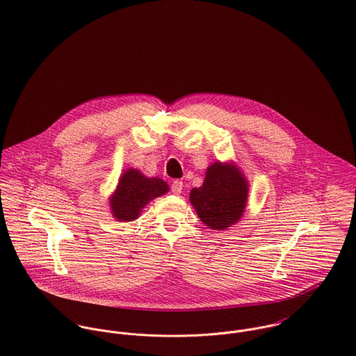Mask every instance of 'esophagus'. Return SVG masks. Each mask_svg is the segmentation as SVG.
<instances>
[{"label":"esophagus","mask_w":356,"mask_h":356,"mask_svg":"<svg viewBox=\"0 0 356 356\" xmlns=\"http://www.w3.org/2000/svg\"><path fill=\"white\" fill-rule=\"evenodd\" d=\"M183 181H180V180H175L173 183H172V186H170V190H172V193L175 194V195H180L181 194V191H183Z\"/></svg>","instance_id":"esophagus-1"}]
</instances>
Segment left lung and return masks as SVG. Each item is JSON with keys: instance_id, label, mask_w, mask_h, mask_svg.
I'll use <instances>...</instances> for the list:
<instances>
[{"instance_id": "8db88e82", "label": "left lung", "mask_w": 356, "mask_h": 356, "mask_svg": "<svg viewBox=\"0 0 356 356\" xmlns=\"http://www.w3.org/2000/svg\"><path fill=\"white\" fill-rule=\"evenodd\" d=\"M247 197L248 183L236 165L218 161L207 168L203 184L190 193L200 221L216 231L236 224L244 213Z\"/></svg>"}]
</instances>
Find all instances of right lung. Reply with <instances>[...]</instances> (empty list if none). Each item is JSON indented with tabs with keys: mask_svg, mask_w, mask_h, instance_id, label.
I'll return each mask as SVG.
<instances>
[{
	"mask_svg": "<svg viewBox=\"0 0 356 356\" xmlns=\"http://www.w3.org/2000/svg\"><path fill=\"white\" fill-rule=\"evenodd\" d=\"M168 191L169 187L162 179L146 177L131 168L120 176L118 188L109 199L112 214L119 221H134L149 202Z\"/></svg>",
	"mask_w": 356,
	"mask_h": 356,
	"instance_id": "1",
	"label": "right lung"
}]
</instances>
